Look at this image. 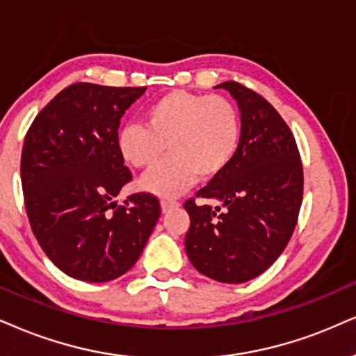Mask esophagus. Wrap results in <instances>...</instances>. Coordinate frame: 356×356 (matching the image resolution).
<instances>
[{"mask_svg": "<svg viewBox=\"0 0 356 356\" xmlns=\"http://www.w3.org/2000/svg\"><path fill=\"white\" fill-rule=\"evenodd\" d=\"M160 204H161V211L163 213H168V211H171V209L178 208L179 206L178 201H173V200H161Z\"/></svg>", "mask_w": 356, "mask_h": 356, "instance_id": "obj_1", "label": "esophagus"}]
</instances>
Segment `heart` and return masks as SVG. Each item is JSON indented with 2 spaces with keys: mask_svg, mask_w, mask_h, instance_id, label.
<instances>
[{
  "mask_svg": "<svg viewBox=\"0 0 356 356\" xmlns=\"http://www.w3.org/2000/svg\"><path fill=\"white\" fill-rule=\"evenodd\" d=\"M143 124H127L117 135V150L131 168H147L140 188L161 198H173L201 177L221 175L234 160L241 143V117L221 95L173 90L145 108Z\"/></svg>",
  "mask_w": 356,
  "mask_h": 356,
  "instance_id": "heart-1",
  "label": "heart"
}]
</instances>
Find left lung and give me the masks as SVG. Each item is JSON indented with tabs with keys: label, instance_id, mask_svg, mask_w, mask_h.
<instances>
[{
	"label": "left lung",
	"instance_id": "obj_1",
	"mask_svg": "<svg viewBox=\"0 0 356 356\" xmlns=\"http://www.w3.org/2000/svg\"><path fill=\"white\" fill-rule=\"evenodd\" d=\"M238 102L241 143L231 165L196 193L226 208L195 204L185 238L188 259L206 277L248 282L277 261L291 241L304 193V171L292 131L264 97L238 82H222Z\"/></svg>",
	"mask_w": 356,
	"mask_h": 356
}]
</instances>
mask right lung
I'll return each instance as SVG.
<instances>
[{"instance_id": "1", "label": "right lung", "mask_w": 356, "mask_h": 356, "mask_svg": "<svg viewBox=\"0 0 356 356\" xmlns=\"http://www.w3.org/2000/svg\"><path fill=\"white\" fill-rule=\"evenodd\" d=\"M147 87L79 82L29 127L21 155L31 229L52 264L84 282H108L138 261L160 218L155 196H115L131 179L117 150L120 118Z\"/></svg>"}]
</instances>
